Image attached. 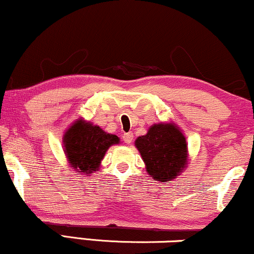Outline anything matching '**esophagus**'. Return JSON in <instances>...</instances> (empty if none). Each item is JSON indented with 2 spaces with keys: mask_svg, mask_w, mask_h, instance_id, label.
<instances>
[{
  "mask_svg": "<svg viewBox=\"0 0 254 254\" xmlns=\"http://www.w3.org/2000/svg\"><path fill=\"white\" fill-rule=\"evenodd\" d=\"M122 139H124V141L126 142L127 145H130V143H132V141H133V133L129 132V133L124 134Z\"/></svg>",
  "mask_w": 254,
  "mask_h": 254,
  "instance_id": "esophagus-1",
  "label": "esophagus"
}]
</instances>
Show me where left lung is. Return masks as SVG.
<instances>
[{
	"label": "left lung",
	"instance_id": "8db88e82",
	"mask_svg": "<svg viewBox=\"0 0 254 254\" xmlns=\"http://www.w3.org/2000/svg\"><path fill=\"white\" fill-rule=\"evenodd\" d=\"M135 147L147 173L160 183L175 179L189 164L186 137L173 122L153 125L146 135L135 140Z\"/></svg>",
	"mask_w": 254,
	"mask_h": 254
}]
</instances>
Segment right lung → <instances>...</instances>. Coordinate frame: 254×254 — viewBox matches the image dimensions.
Instances as JSON below:
<instances>
[{"label":"right lung","instance_id":"right-lung-1","mask_svg":"<svg viewBox=\"0 0 254 254\" xmlns=\"http://www.w3.org/2000/svg\"><path fill=\"white\" fill-rule=\"evenodd\" d=\"M64 154L70 167L79 173L89 175L99 170L106 152L120 139L106 133L96 125L79 119L65 130L64 135Z\"/></svg>","mask_w":254,"mask_h":254}]
</instances>
